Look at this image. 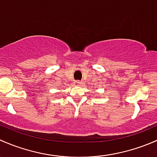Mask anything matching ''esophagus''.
Here are the masks:
<instances>
[{
  "mask_svg": "<svg viewBox=\"0 0 157 157\" xmlns=\"http://www.w3.org/2000/svg\"><path fill=\"white\" fill-rule=\"evenodd\" d=\"M75 85H78V86H79V85H82V82H81L80 81H75Z\"/></svg>",
  "mask_w": 157,
  "mask_h": 157,
  "instance_id": "1",
  "label": "esophagus"
}]
</instances>
